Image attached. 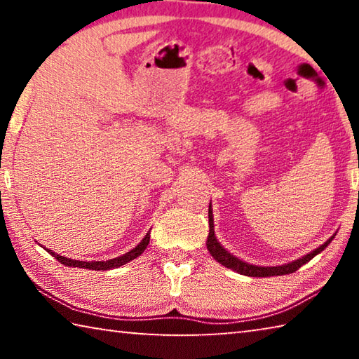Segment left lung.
Returning <instances> with one entry per match:
<instances>
[{
    "instance_id": "1",
    "label": "left lung",
    "mask_w": 359,
    "mask_h": 359,
    "mask_svg": "<svg viewBox=\"0 0 359 359\" xmlns=\"http://www.w3.org/2000/svg\"><path fill=\"white\" fill-rule=\"evenodd\" d=\"M336 236V234H334ZM334 236H331L323 245H320L318 248H315L311 253L304 255V257L297 258L291 263L282 264V266H257V264H248L245 261H242L239 258H236L234 255H231L226 248H223V245L220 242L217 241L215 238V231H214V214H212V204H209V236H208V250L210 252L212 257L220 263L222 266L228 267V269H233L234 272H239L242 276H248V277H274V276H287L291 274L299 269L301 266H304L306 263H309L315 255H318L325 250V248L331 244V241L334 239Z\"/></svg>"
}]
</instances>
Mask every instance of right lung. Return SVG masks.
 Returning <instances> with one entry per match:
<instances>
[{"instance_id":"1","label":"right lung","mask_w":359,"mask_h":359,"mask_svg":"<svg viewBox=\"0 0 359 359\" xmlns=\"http://www.w3.org/2000/svg\"><path fill=\"white\" fill-rule=\"evenodd\" d=\"M150 242V231L147 234H145V238L139 242V244L133 248V250L126 252L121 255V257H117V258H112V259H107V261H81V259H71V258H66V257H62V255H58L55 252L48 250V248H46V250L52 255V257H55L60 263L65 264V266H69V267H83V269H92V271H109V269H114V267H120L123 266L126 263H130V261H133L137 257H141V253L147 248Z\"/></svg>"}]
</instances>
